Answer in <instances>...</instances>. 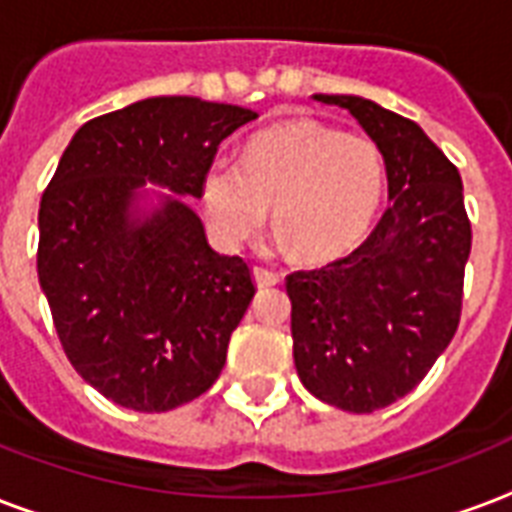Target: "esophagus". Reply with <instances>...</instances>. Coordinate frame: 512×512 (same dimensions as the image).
Returning a JSON list of instances; mask_svg holds the SVG:
<instances>
[{"instance_id": "34e87169", "label": "esophagus", "mask_w": 512, "mask_h": 512, "mask_svg": "<svg viewBox=\"0 0 512 512\" xmlns=\"http://www.w3.org/2000/svg\"><path fill=\"white\" fill-rule=\"evenodd\" d=\"M253 280L259 288H267V285H275L280 283V275L272 272V269H264V267H253Z\"/></svg>"}]
</instances>
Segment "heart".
<instances>
[{
	"label": "heart",
	"mask_w": 512,
	"mask_h": 512,
	"mask_svg": "<svg viewBox=\"0 0 512 512\" xmlns=\"http://www.w3.org/2000/svg\"><path fill=\"white\" fill-rule=\"evenodd\" d=\"M202 208L224 248H240L267 221L301 259L328 261L366 237L382 200V160L358 133L288 120L245 144L243 162L213 157L200 181Z\"/></svg>",
	"instance_id": "obj_1"
}]
</instances>
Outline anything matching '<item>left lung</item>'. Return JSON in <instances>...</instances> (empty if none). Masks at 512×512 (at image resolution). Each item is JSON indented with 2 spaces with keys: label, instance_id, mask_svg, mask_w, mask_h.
I'll list each match as a JSON object with an SVG mask.
<instances>
[{
  "label": "left lung",
  "instance_id": "1",
  "mask_svg": "<svg viewBox=\"0 0 512 512\" xmlns=\"http://www.w3.org/2000/svg\"><path fill=\"white\" fill-rule=\"evenodd\" d=\"M382 154L387 211L366 243L285 280L296 374L328 406L371 414L414 390L459 326L470 221L459 170L417 122L360 95H312Z\"/></svg>",
  "mask_w": 512,
  "mask_h": 512
}]
</instances>
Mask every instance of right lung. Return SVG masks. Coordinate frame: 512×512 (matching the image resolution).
<instances>
[{
  "mask_svg": "<svg viewBox=\"0 0 512 512\" xmlns=\"http://www.w3.org/2000/svg\"><path fill=\"white\" fill-rule=\"evenodd\" d=\"M256 117L194 95L144 98L85 122L42 194L37 272L55 331L117 406H184L227 363L256 288L240 256L213 251L186 197Z\"/></svg>",
  "mask_w": 512,
  "mask_h": 512,
  "instance_id": "add662e5",
  "label": "right lung"
}]
</instances>
